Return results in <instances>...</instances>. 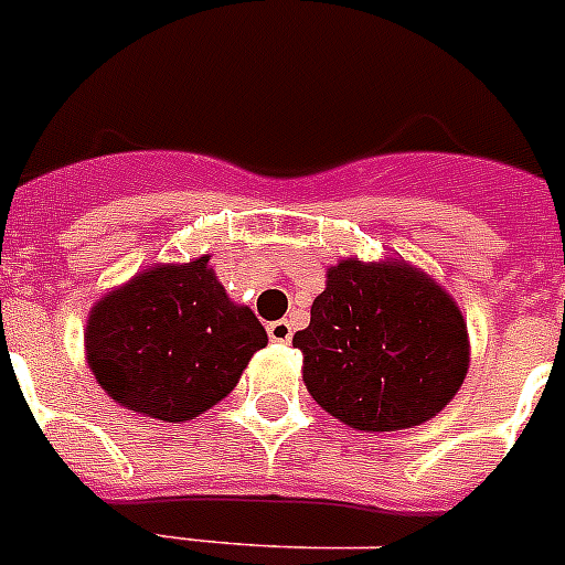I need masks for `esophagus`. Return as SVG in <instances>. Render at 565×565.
Here are the masks:
<instances>
[{
    "label": "esophagus",
    "mask_w": 565,
    "mask_h": 565,
    "mask_svg": "<svg viewBox=\"0 0 565 565\" xmlns=\"http://www.w3.org/2000/svg\"><path fill=\"white\" fill-rule=\"evenodd\" d=\"M291 337H294V328L288 319H277V322H271V326H268V339H271V342L288 344L291 342Z\"/></svg>",
    "instance_id": "1"
}]
</instances>
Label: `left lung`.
<instances>
[{"label": "left lung", "mask_w": 565, "mask_h": 565, "mask_svg": "<svg viewBox=\"0 0 565 565\" xmlns=\"http://www.w3.org/2000/svg\"><path fill=\"white\" fill-rule=\"evenodd\" d=\"M302 382L333 418L364 433L407 430L441 413L467 379V319L407 259H339L294 333Z\"/></svg>", "instance_id": "obj_1"}]
</instances>
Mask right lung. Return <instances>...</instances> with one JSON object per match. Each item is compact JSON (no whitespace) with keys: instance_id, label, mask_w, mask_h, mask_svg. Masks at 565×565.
<instances>
[{"instance_id":"1","label":"right lung","mask_w":565,"mask_h":565,"mask_svg":"<svg viewBox=\"0 0 565 565\" xmlns=\"http://www.w3.org/2000/svg\"><path fill=\"white\" fill-rule=\"evenodd\" d=\"M209 259L154 263L89 308L84 353L115 404L189 422L223 402L268 344L266 328L228 297Z\"/></svg>"}]
</instances>
